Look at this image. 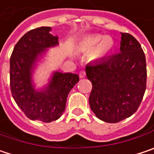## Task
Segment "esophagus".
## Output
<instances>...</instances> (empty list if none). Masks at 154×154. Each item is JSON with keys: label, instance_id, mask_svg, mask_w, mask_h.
Wrapping results in <instances>:
<instances>
[{"label": "esophagus", "instance_id": "esophagus-1", "mask_svg": "<svg viewBox=\"0 0 154 154\" xmlns=\"http://www.w3.org/2000/svg\"><path fill=\"white\" fill-rule=\"evenodd\" d=\"M79 76H80V78H85V76H86V72L84 71V70H82V71L80 72V73H79Z\"/></svg>", "mask_w": 154, "mask_h": 154}]
</instances>
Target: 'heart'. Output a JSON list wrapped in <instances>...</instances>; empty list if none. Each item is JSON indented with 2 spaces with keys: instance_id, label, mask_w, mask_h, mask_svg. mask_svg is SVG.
<instances>
[{
  "instance_id": "b5f03b06",
  "label": "heart",
  "mask_w": 154,
  "mask_h": 154,
  "mask_svg": "<svg viewBox=\"0 0 154 154\" xmlns=\"http://www.w3.org/2000/svg\"><path fill=\"white\" fill-rule=\"evenodd\" d=\"M114 41L110 37L91 35L85 37L79 43V50L85 53L91 52L93 60L102 59L113 49Z\"/></svg>"
}]
</instances>
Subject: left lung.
<instances>
[{
	"label": "left lung",
	"mask_w": 154,
	"mask_h": 154,
	"mask_svg": "<svg viewBox=\"0 0 154 154\" xmlns=\"http://www.w3.org/2000/svg\"><path fill=\"white\" fill-rule=\"evenodd\" d=\"M121 34L119 53L86 66L92 82L90 108L107 123H118L133 115L146 88V62L141 45L131 34Z\"/></svg>",
	"instance_id": "8db88e82"
}]
</instances>
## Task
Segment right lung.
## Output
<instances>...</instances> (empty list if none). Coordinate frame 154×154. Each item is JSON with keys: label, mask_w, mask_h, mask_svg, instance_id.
<instances>
[{"label": "right lung", "mask_w": 154, "mask_h": 154, "mask_svg": "<svg viewBox=\"0 0 154 154\" xmlns=\"http://www.w3.org/2000/svg\"><path fill=\"white\" fill-rule=\"evenodd\" d=\"M51 27H39L28 31L15 45L10 57V89L22 111L31 120L51 123L65 111L67 95L79 82V75L54 72L47 87L35 89L32 72L39 56L47 48L59 45Z\"/></svg>", "instance_id": "add662e5"}]
</instances>
